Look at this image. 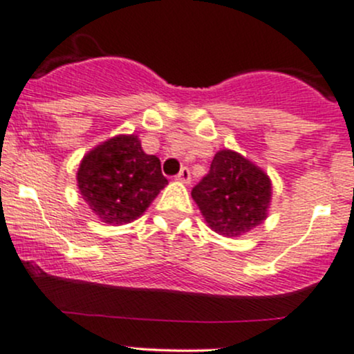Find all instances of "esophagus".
<instances>
[{
    "instance_id": "34e87169",
    "label": "esophagus",
    "mask_w": 354,
    "mask_h": 354,
    "mask_svg": "<svg viewBox=\"0 0 354 354\" xmlns=\"http://www.w3.org/2000/svg\"><path fill=\"white\" fill-rule=\"evenodd\" d=\"M176 180L181 181V183H187V185L189 183V181H192V174H189L188 167H181V171L178 173Z\"/></svg>"
}]
</instances>
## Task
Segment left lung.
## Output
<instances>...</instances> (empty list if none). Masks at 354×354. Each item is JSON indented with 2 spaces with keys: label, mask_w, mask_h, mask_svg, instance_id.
Returning <instances> with one entry per match:
<instances>
[{
  "label": "left lung",
  "mask_w": 354,
  "mask_h": 354,
  "mask_svg": "<svg viewBox=\"0 0 354 354\" xmlns=\"http://www.w3.org/2000/svg\"><path fill=\"white\" fill-rule=\"evenodd\" d=\"M192 196L212 230L239 237L266 221L271 181L239 152L222 149L207 176L192 189Z\"/></svg>",
  "instance_id": "obj_1"
}]
</instances>
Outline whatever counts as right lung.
Listing matches in <instances>:
<instances>
[{
    "label": "right lung",
    "instance_id": "right-lung-1",
    "mask_svg": "<svg viewBox=\"0 0 354 354\" xmlns=\"http://www.w3.org/2000/svg\"><path fill=\"white\" fill-rule=\"evenodd\" d=\"M167 185L161 161L140 147L137 136H117L88 152L77 169V188L105 224L136 221Z\"/></svg>",
    "mask_w": 354,
    "mask_h": 354
}]
</instances>
